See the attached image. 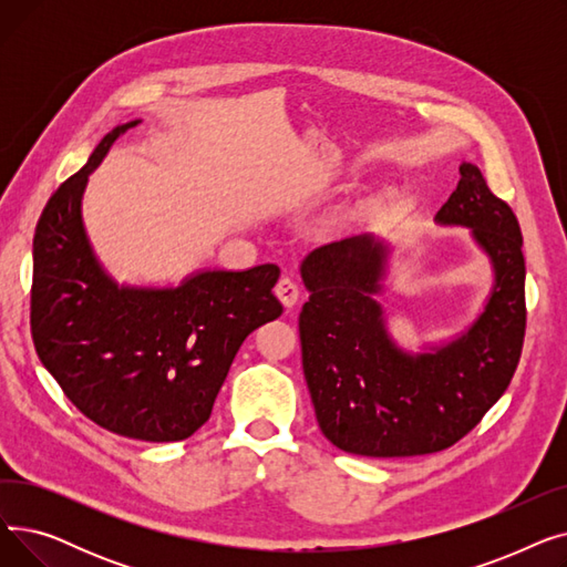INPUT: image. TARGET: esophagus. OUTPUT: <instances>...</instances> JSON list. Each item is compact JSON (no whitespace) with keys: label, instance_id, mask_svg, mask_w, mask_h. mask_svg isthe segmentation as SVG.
<instances>
[{"label":"esophagus","instance_id":"1","mask_svg":"<svg viewBox=\"0 0 567 567\" xmlns=\"http://www.w3.org/2000/svg\"><path fill=\"white\" fill-rule=\"evenodd\" d=\"M299 293H301V289H299V285L293 282V278L282 276V278L278 280V285H276V296L282 301L285 308L296 306V301H299Z\"/></svg>","mask_w":567,"mask_h":567}]
</instances>
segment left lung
Returning a JSON list of instances; mask_svg holds the SVG:
<instances>
[{"label": "left lung", "instance_id": "8db88e82", "mask_svg": "<svg viewBox=\"0 0 567 567\" xmlns=\"http://www.w3.org/2000/svg\"><path fill=\"white\" fill-rule=\"evenodd\" d=\"M436 223L471 229L492 259L494 287L481 317L434 353H406L385 333L374 296L389 248L372 234L321 246L301 264L310 291L299 317L303 374L323 436L344 453L415 457L451 449L517 370L526 331L517 216L478 167L462 163Z\"/></svg>", "mask_w": 567, "mask_h": 567}]
</instances>
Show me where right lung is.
I'll return each instance as SVG.
<instances>
[{
    "instance_id": "1",
    "label": "right lung",
    "mask_w": 567,
    "mask_h": 567,
    "mask_svg": "<svg viewBox=\"0 0 567 567\" xmlns=\"http://www.w3.org/2000/svg\"><path fill=\"white\" fill-rule=\"evenodd\" d=\"M48 199L34 234L29 323L41 363L64 395L107 432L184 441L212 415L238 347L282 315L276 264L202 271L169 289L118 287L86 241L80 199L112 142Z\"/></svg>"
}]
</instances>
